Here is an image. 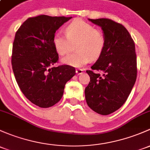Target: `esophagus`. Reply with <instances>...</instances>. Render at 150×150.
Returning a JSON list of instances; mask_svg holds the SVG:
<instances>
[{"label":"esophagus","mask_w":150,"mask_h":150,"mask_svg":"<svg viewBox=\"0 0 150 150\" xmlns=\"http://www.w3.org/2000/svg\"><path fill=\"white\" fill-rule=\"evenodd\" d=\"M83 72V69H80V68L76 69V74H77V75H81Z\"/></svg>","instance_id":"esophagus-1"}]
</instances>
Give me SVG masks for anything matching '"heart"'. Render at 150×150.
Returning a JSON list of instances; mask_svg holds the SVG:
<instances>
[{
	"label": "heart",
	"instance_id": "b5f03b06",
	"mask_svg": "<svg viewBox=\"0 0 150 150\" xmlns=\"http://www.w3.org/2000/svg\"><path fill=\"white\" fill-rule=\"evenodd\" d=\"M65 33L57 31L54 34L52 43L54 50L63 56L70 52L72 42L78 41L76 45L78 51L63 58V64L80 67L91 59H97L103 52L106 42L105 35L88 22L75 20L66 26Z\"/></svg>",
	"mask_w": 150,
	"mask_h": 150
}]
</instances>
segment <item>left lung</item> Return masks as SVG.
<instances>
[{
    "mask_svg": "<svg viewBox=\"0 0 150 150\" xmlns=\"http://www.w3.org/2000/svg\"><path fill=\"white\" fill-rule=\"evenodd\" d=\"M89 20L101 27L106 42L92 70H86L91 80L85 89L86 100L93 111L108 115L125 103L136 82L135 44L121 23L108 18Z\"/></svg>",
    "mask_w": 150,
    "mask_h": 150,
    "instance_id": "8db88e82",
    "label": "left lung"
}]
</instances>
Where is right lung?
<instances>
[{"label":"right lung","mask_w":150,"mask_h":150,"mask_svg":"<svg viewBox=\"0 0 150 150\" xmlns=\"http://www.w3.org/2000/svg\"><path fill=\"white\" fill-rule=\"evenodd\" d=\"M71 18L30 17L16 33L11 56L14 76L23 95L41 108L59 102L66 83L76 73L75 67L67 64L53 67L59 59L53 36Z\"/></svg>","instance_id":"add662e5"}]
</instances>
